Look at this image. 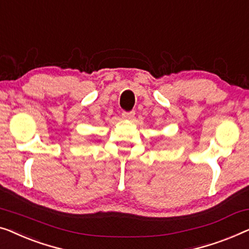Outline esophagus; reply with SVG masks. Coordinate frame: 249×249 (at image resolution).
<instances>
[{"label":"esophagus","instance_id":"obj_1","mask_svg":"<svg viewBox=\"0 0 249 249\" xmlns=\"http://www.w3.org/2000/svg\"><path fill=\"white\" fill-rule=\"evenodd\" d=\"M122 118L125 119V120H130L135 116V111H130V112H122Z\"/></svg>","mask_w":249,"mask_h":249}]
</instances>
